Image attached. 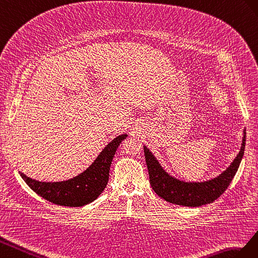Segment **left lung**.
<instances>
[{
    "mask_svg": "<svg viewBox=\"0 0 258 258\" xmlns=\"http://www.w3.org/2000/svg\"><path fill=\"white\" fill-rule=\"evenodd\" d=\"M245 130L243 132V141L238 156L232 161L230 166L226 168L217 177L205 181H183L173 177L164 171L152 152L144 146L147 167L149 172L150 185L159 197L165 201L182 205V207H201L204 204L214 202L222 196L237 173L241 160L243 158L245 148Z\"/></svg>",
    "mask_w": 258,
    "mask_h": 258,
    "instance_id": "left-lung-1",
    "label": "left lung"
}]
</instances>
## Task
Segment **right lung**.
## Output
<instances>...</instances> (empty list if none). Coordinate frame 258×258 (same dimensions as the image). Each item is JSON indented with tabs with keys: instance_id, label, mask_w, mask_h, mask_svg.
I'll return each mask as SVG.
<instances>
[{
	"instance_id": "obj_1",
	"label": "right lung",
	"mask_w": 258,
	"mask_h": 258,
	"mask_svg": "<svg viewBox=\"0 0 258 258\" xmlns=\"http://www.w3.org/2000/svg\"><path fill=\"white\" fill-rule=\"evenodd\" d=\"M127 137L122 134L110 142L93 163L78 176L63 181H39L19 172L27 185L45 200L62 207H84L96 200L106 188L117 147Z\"/></svg>"
}]
</instances>
